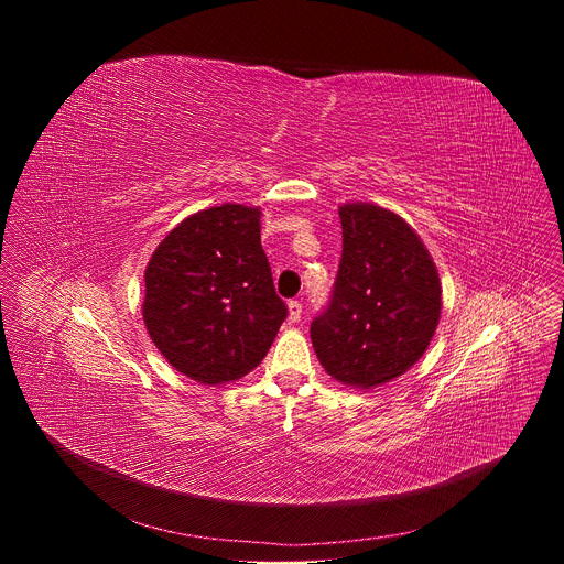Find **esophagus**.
Here are the masks:
<instances>
[{"label":"esophagus","instance_id":"obj_1","mask_svg":"<svg viewBox=\"0 0 564 564\" xmlns=\"http://www.w3.org/2000/svg\"><path fill=\"white\" fill-rule=\"evenodd\" d=\"M288 310H290V321H292V324H296V321H301V314H303L301 301H290V303H288Z\"/></svg>","mask_w":564,"mask_h":564}]
</instances>
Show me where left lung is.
I'll return each mask as SVG.
<instances>
[{
    "instance_id": "8db88e82",
    "label": "left lung",
    "mask_w": 564,
    "mask_h": 564,
    "mask_svg": "<svg viewBox=\"0 0 564 564\" xmlns=\"http://www.w3.org/2000/svg\"><path fill=\"white\" fill-rule=\"evenodd\" d=\"M339 218V272L310 337L328 375L372 388L404 375L426 352L440 324L442 288L404 218L370 203L344 205Z\"/></svg>"
}]
</instances>
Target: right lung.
Instances as JSON below:
<instances>
[{"instance_id": "1", "label": "right lung", "mask_w": 564, "mask_h": 564, "mask_svg": "<svg viewBox=\"0 0 564 564\" xmlns=\"http://www.w3.org/2000/svg\"><path fill=\"white\" fill-rule=\"evenodd\" d=\"M259 218L261 209L246 205L203 209L165 236L144 272L151 341L178 372L207 386L254 370L288 316Z\"/></svg>"}]
</instances>
